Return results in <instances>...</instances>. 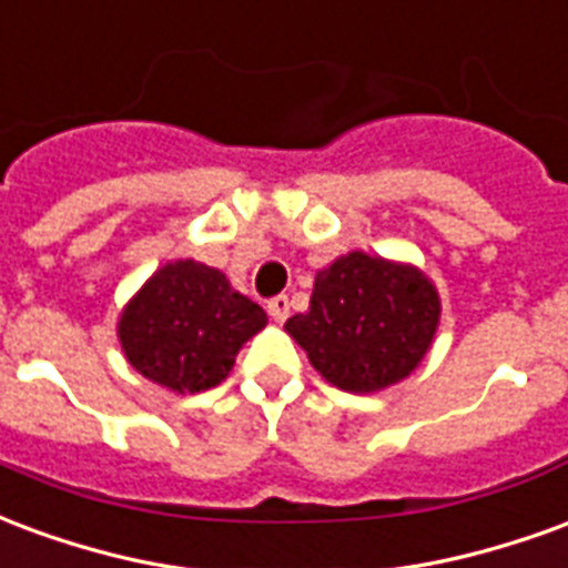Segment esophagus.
Listing matches in <instances>:
<instances>
[{"label": "esophagus", "mask_w": 568, "mask_h": 568, "mask_svg": "<svg viewBox=\"0 0 568 568\" xmlns=\"http://www.w3.org/2000/svg\"><path fill=\"white\" fill-rule=\"evenodd\" d=\"M288 307H292V304H288V297H285V295H276V297H271V301H267V313H271L276 322L288 320Z\"/></svg>", "instance_id": "34e87169"}]
</instances>
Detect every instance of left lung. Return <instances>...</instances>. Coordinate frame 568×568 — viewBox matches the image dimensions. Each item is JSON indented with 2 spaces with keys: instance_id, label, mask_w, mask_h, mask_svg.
Here are the masks:
<instances>
[{
  "instance_id": "8db88e82",
  "label": "left lung",
  "mask_w": 568,
  "mask_h": 568,
  "mask_svg": "<svg viewBox=\"0 0 568 568\" xmlns=\"http://www.w3.org/2000/svg\"><path fill=\"white\" fill-rule=\"evenodd\" d=\"M440 297L426 273L349 252L316 273L307 313L285 332L344 393H381L417 368L438 332Z\"/></svg>"
}]
</instances>
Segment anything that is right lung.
I'll return each mask as SVG.
<instances>
[{
    "label": "right lung",
    "instance_id": "obj_1",
    "mask_svg": "<svg viewBox=\"0 0 568 568\" xmlns=\"http://www.w3.org/2000/svg\"><path fill=\"white\" fill-rule=\"evenodd\" d=\"M267 313L200 261H170L142 285L118 322L133 368L173 393H206L231 374L240 346Z\"/></svg>",
    "mask_w": 568,
    "mask_h": 568
}]
</instances>
